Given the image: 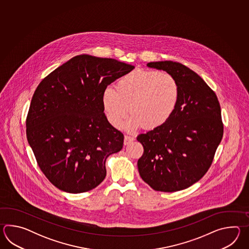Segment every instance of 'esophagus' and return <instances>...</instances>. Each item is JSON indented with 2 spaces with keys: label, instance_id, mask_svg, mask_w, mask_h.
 Wrapping results in <instances>:
<instances>
[{
  "label": "esophagus",
  "instance_id": "34e87169",
  "mask_svg": "<svg viewBox=\"0 0 249 249\" xmlns=\"http://www.w3.org/2000/svg\"><path fill=\"white\" fill-rule=\"evenodd\" d=\"M133 141H134V138L125 135V136H124V145H128V144H130V143L132 142Z\"/></svg>",
  "mask_w": 249,
  "mask_h": 249
}]
</instances>
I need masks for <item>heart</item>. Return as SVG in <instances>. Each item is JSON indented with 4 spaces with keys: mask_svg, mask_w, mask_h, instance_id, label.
<instances>
[{
    "mask_svg": "<svg viewBox=\"0 0 249 249\" xmlns=\"http://www.w3.org/2000/svg\"><path fill=\"white\" fill-rule=\"evenodd\" d=\"M180 85L173 74L157 70L137 69L117 81L116 90L107 87L102 106L107 120L120 129L130 113L126 128L155 129L174 115L180 101Z\"/></svg>",
    "mask_w": 249,
    "mask_h": 249,
    "instance_id": "obj_1",
    "label": "heart"
}]
</instances>
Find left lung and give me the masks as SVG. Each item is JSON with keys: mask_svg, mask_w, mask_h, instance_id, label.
<instances>
[{"mask_svg": "<svg viewBox=\"0 0 249 249\" xmlns=\"http://www.w3.org/2000/svg\"><path fill=\"white\" fill-rule=\"evenodd\" d=\"M147 66L173 74L180 96L167 122L138 135L144 148L138 169L155 191H181L200 180L211 166L223 135L221 107L214 91L184 65L166 60Z\"/></svg>", "mask_w": 249, "mask_h": 249, "instance_id": "left-lung-1", "label": "left lung"}]
</instances>
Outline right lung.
<instances>
[{"label": "right lung", "mask_w": 249, "mask_h": 249, "mask_svg": "<svg viewBox=\"0 0 249 249\" xmlns=\"http://www.w3.org/2000/svg\"><path fill=\"white\" fill-rule=\"evenodd\" d=\"M134 69L114 58L78 55L42 80L27 117V138L42 173L60 191L77 194L106 177V159L124 135L107 121L102 93Z\"/></svg>", "instance_id": "1"}]
</instances>
